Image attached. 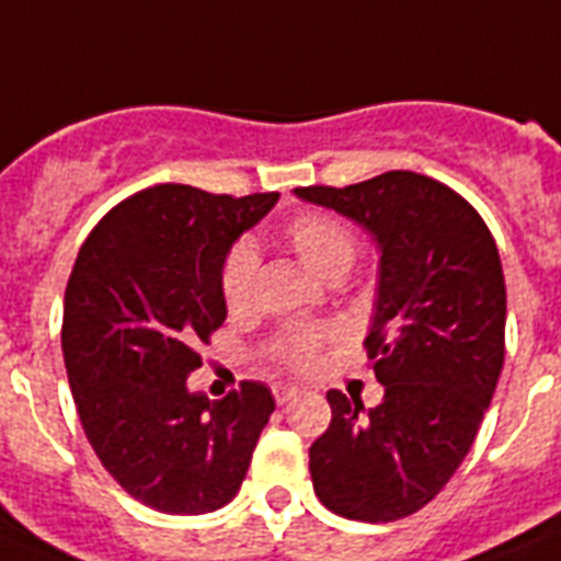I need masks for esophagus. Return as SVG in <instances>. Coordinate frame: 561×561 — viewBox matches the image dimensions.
Returning a JSON list of instances; mask_svg holds the SVG:
<instances>
[{"mask_svg":"<svg viewBox=\"0 0 561 561\" xmlns=\"http://www.w3.org/2000/svg\"><path fill=\"white\" fill-rule=\"evenodd\" d=\"M272 396H275L277 404H286L289 398L298 396V387H291V383H272Z\"/></svg>","mask_w":561,"mask_h":561,"instance_id":"1","label":"esophagus"}]
</instances>
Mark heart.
I'll return each instance as SVG.
<instances>
[{
  "mask_svg": "<svg viewBox=\"0 0 561 561\" xmlns=\"http://www.w3.org/2000/svg\"><path fill=\"white\" fill-rule=\"evenodd\" d=\"M286 247L298 254V261L312 275L323 280L344 277L353 266L358 252L355 231L335 215L327 211H300L286 224L284 229ZM257 284V254L249 247H234L226 254L224 270H220V295L229 312L247 309L254 298ZM332 341L327 327H289L275 335L270 344V355L289 369L307 373L321 360L323 346Z\"/></svg>",
  "mask_w": 561,
  "mask_h": 561,
  "instance_id": "obj_1",
  "label": "heart"
}]
</instances>
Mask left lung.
Instances as JSON below:
<instances>
[{"mask_svg": "<svg viewBox=\"0 0 561 561\" xmlns=\"http://www.w3.org/2000/svg\"><path fill=\"white\" fill-rule=\"evenodd\" d=\"M381 247V286L367 355L381 404L327 392L332 421L309 447L323 507L355 522H396L442 493L473 447L504 364L496 240L470 203L415 171L355 186H300Z\"/></svg>", "mask_w": 561, "mask_h": 561, "instance_id": "8db88e82", "label": "left lung"}]
</instances>
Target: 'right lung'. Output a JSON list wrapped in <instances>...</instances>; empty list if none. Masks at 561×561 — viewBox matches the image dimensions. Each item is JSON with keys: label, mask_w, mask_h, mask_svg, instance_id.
Returning <instances> with one entry per match:
<instances>
[{"label": "right lung", "mask_w": 561, "mask_h": 561, "mask_svg": "<svg viewBox=\"0 0 561 561\" xmlns=\"http://www.w3.org/2000/svg\"><path fill=\"white\" fill-rule=\"evenodd\" d=\"M277 192L208 194L163 183L111 208L65 289L62 353L73 404L119 488L171 516L234 499L275 398L240 381L220 401L192 392L201 350L226 321L220 270Z\"/></svg>", "instance_id": "right-lung-1"}]
</instances>
